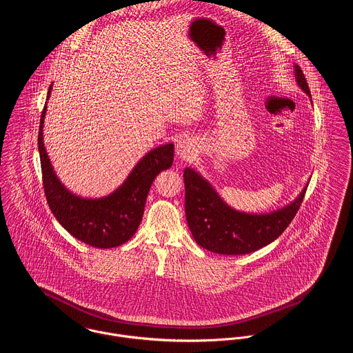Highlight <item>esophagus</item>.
<instances>
[{
    "label": "esophagus",
    "instance_id": "1",
    "mask_svg": "<svg viewBox=\"0 0 353 353\" xmlns=\"http://www.w3.org/2000/svg\"><path fill=\"white\" fill-rule=\"evenodd\" d=\"M196 143L192 138H181L177 145H176V154L183 159V160H190V157L194 154L196 152Z\"/></svg>",
    "mask_w": 353,
    "mask_h": 353
}]
</instances>
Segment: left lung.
Returning <instances> with one entry per match:
<instances>
[{
  "mask_svg": "<svg viewBox=\"0 0 353 353\" xmlns=\"http://www.w3.org/2000/svg\"><path fill=\"white\" fill-rule=\"evenodd\" d=\"M296 81L310 97L302 70L294 65ZM312 98V97H310ZM185 215L200 247L223 255H243L274 242L290 224L302 204L307 184L290 204L268 214H247L230 207L216 190L192 168L184 170Z\"/></svg>",
  "mask_w": 353,
  "mask_h": 353,
  "instance_id": "1",
  "label": "left lung"
}]
</instances>
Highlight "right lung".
I'll use <instances>...</instances> for the list:
<instances>
[{
	"mask_svg": "<svg viewBox=\"0 0 353 353\" xmlns=\"http://www.w3.org/2000/svg\"><path fill=\"white\" fill-rule=\"evenodd\" d=\"M51 90L52 84L47 101ZM46 112L47 102L40 118L37 145L46 197L54 217L74 238L88 245L111 248L126 243L142 220L153 180L173 163L174 145L166 143L148 152L112 193L101 199H84L67 190L54 173L43 141Z\"/></svg>",
	"mask_w": 353,
	"mask_h": 353,
	"instance_id": "obj_1",
	"label": "right lung"
}]
</instances>
